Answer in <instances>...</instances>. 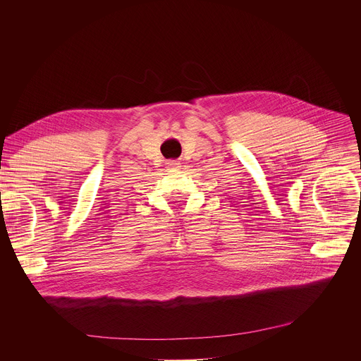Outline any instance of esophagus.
<instances>
[{"mask_svg": "<svg viewBox=\"0 0 361 361\" xmlns=\"http://www.w3.org/2000/svg\"><path fill=\"white\" fill-rule=\"evenodd\" d=\"M166 166H167L169 170H177V169H180V163H178V161H174V160L167 161Z\"/></svg>", "mask_w": 361, "mask_h": 361, "instance_id": "1", "label": "esophagus"}]
</instances>
